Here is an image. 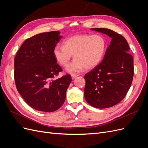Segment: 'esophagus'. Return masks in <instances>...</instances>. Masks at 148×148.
I'll list each match as a JSON object with an SVG mask.
<instances>
[{"label":"esophagus","mask_w":148,"mask_h":148,"mask_svg":"<svg viewBox=\"0 0 148 148\" xmlns=\"http://www.w3.org/2000/svg\"><path fill=\"white\" fill-rule=\"evenodd\" d=\"M78 75H76V74H72L71 75V78L72 79H75V78H77L78 77Z\"/></svg>","instance_id":"1"}]
</instances>
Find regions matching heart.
Wrapping results in <instances>:
<instances>
[{"mask_svg":"<svg viewBox=\"0 0 148 148\" xmlns=\"http://www.w3.org/2000/svg\"><path fill=\"white\" fill-rule=\"evenodd\" d=\"M106 49V40L101 34H78L65 39L64 46L57 45L53 53L60 65L66 66L73 55V61L66 70L70 73L91 69L102 60Z\"/></svg>","mask_w":148,"mask_h":148,"instance_id":"1","label":"heart"}]
</instances>
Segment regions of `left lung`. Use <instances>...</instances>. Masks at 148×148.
<instances>
[{
	"label": "left lung",
	"instance_id": "8db88e82",
	"mask_svg": "<svg viewBox=\"0 0 148 148\" xmlns=\"http://www.w3.org/2000/svg\"><path fill=\"white\" fill-rule=\"evenodd\" d=\"M105 34L112 40L104 59L85 74L84 98L89 105L105 109L117 104L126 96L134 75L133 56L122 35L107 28H91Z\"/></svg>",
	"mask_w": 148,
	"mask_h": 148
}]
</instances>
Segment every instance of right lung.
<instances>
[{"label":"right lung","instance_id":"add662e5","mask_svg":"<svg viewBox=\"0 0 148 148\" xmlns=\"http://www.w3.org/2000/svg\"><path fill=\"white\" fill-rule=\"evenodd\" d=\"M58 31L36 34L25 40L14 60L17 91L35 110L52 112L64 104L71 82L70 75L55 79L62 71L53 51L62 36Z\"/></svg>","mask_w":148,"mask_h":148}]
</instances>
